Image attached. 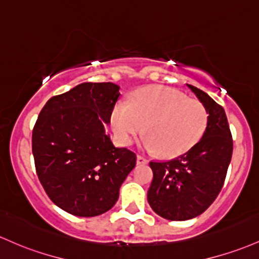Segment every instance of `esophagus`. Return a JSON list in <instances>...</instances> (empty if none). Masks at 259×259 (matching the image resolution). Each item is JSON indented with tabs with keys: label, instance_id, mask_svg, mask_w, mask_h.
I'll return each instance as SVG.
<instances>
[{
	"label": "esophagus",
	"instance_id": "34e87169",
	"mask_svg": "<svg viewBox=\"0 0 259 259\" xmlns=\"http://www.w3.org/2000/svg\"><path fill=\"white\" fill-rule=\"evenodd\" d=\"M136 162H138V164H146L149 161H147L144 156L138 155V157H136Z\"/></svg>",
	"mask_w": 259,
	"mask_h": 259
}]
</instances>
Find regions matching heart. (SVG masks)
Instances as JSON below:
<instances>
[{
  "mask_svg": "<svg viewBox=\"0 0 259 259\" xmlns=\"http://www.w3.org/2000/svg\"><path fill=\"white\" fill-rule=\"evenodd\" d=\"M208 119L201 102L161 86L139 91L129 104H118L112 113L113 129L121 143L132 144L144 129L145 146L164 158L183 155L197 145Z\"/></svg>",
  "mask_w": 259,
  "mask_h": 259,
  "instance_id": "heart-1",
  "label": "heart"
}]
</instances>
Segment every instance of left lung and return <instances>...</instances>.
<instances>
[{
	"instance_id": "1",
	"label": "left lung",
	"mask_w": 259,
	"mask_h": 259,
	"mask_svg": "<svg viewBox=\"0 0 259 259\" xmlns=\"http://www.w3.org/2000/svg\"><path fill=\"white\" fill-rule=\"evenodd\" d=\"M188 87L208 110L203 138L175 160L150 162L153 178L147 200L156 214L172 221L198 217L214 203L223 189L234 147L224 108L199 88Z\"/></svg>"
}]
</instances>
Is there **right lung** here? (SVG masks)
<instances>
[{"instance_id": "right-lung-1", "label": "right lung", "mask_w": 259, "mask_h": 259, "mask_svg": "<svg viewBox=\"0 0 259 259\" xmlns=\"http://www.w3.org/2000/svg\"><path fill=\"white\" fill-rule=\"evenodd\" d=\"M119 96L112 82H86L54 96L33 127L35 171L54 204L91 218L114 206L136 164L135 152L114 147L104 132Z\"/></svg>"}]
</instances>
